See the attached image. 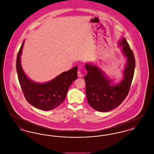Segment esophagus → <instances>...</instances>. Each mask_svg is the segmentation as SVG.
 Wrapping results in <instances>:
<instances>
[{
    "instance_id": "obj_1",
    "label": "esophagus",
    "mask_w": 154,
    "mask_h": 154,
    "mask_svg": "<svg viewBox=\"0 0 154 154\" xmlns=\"http://www.w3.org/2000/svg\"><path fill=\"white\" fill-rule=\"evenodd\" d=\"M77 73H78V76L79 77H82V75H83V74H82V73L80 71H78V72H77Z\"/></svg>"
}]
</instances>
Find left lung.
<instances>
[{
  "mask_svg": "<svg viewBox=\"0 0 154 154\" xmlns=\"http://www.w3.org/2000/svg\"><path fill=\"white\" fill-rule=\"evenodd\" d=\"M127 58L124 79L116 85H111L102 70L95 65L85 64L88 73L84 77L86 95L89 104L95 110L106 112L121 104L129 94L135 69V58L130 46L124 38L121 42Z\"/></svg>",
  "mask_w": 154,
  "mask_h": 154,
  "instance_id": "obj_1",
  "label": "left lung"
}]
</instances>
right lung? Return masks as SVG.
I'll list each match as a JSON object with an SVG mask.
<instances>
[{
	"instance_id": "1",
	"label": "right lung",
	"mask_w": 154,
	"mask_h": 154,
	"mask_svg": "<svg viewBox=\"0 0 154 154\" xmlns=\"http://www.w3.org/2000/svg\"><path fill=\"white\" fill-rule=\"evenodd\" d=\"M24 42L18 52L16 67L19 82L26 100L33 107L41 110H53L63 102L69 87L77 79V66L63 72L44 84L29 80L24 73L20 57Z\"/></svg>"
}]
</instances>
